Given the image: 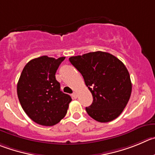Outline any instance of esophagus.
<instances>
[{
	"label": "esophagus",
	"mask_w": 155,
	"mask_h": 155,
	"mask_svg": "<svg viewBox=\"0 0 155 155\" xmlns=\"http://www.w3.org/2000/svg\"><path fill=\"white\" fill-rule=\"evenodd\" d=\"M73 97L74 98V99H76L77 98V92H74L73 93Z\"/></svg>",
	"instance_id": "obj_1"
}]
</instances>
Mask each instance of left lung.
<instances>
[{"instance_id":"8db88e82","label":"left lung","mask_w":155,"mask_h":155,"mask_svg":"<svg viewBox=\"0 0 155 155\" xmlns=\"http://www.w3.org/2000/svg\"><path fill=\"white\" fill-rule=\"evenodd\" d=\"M69 61L82 74L93 97L92 105L86 108L88 115L99 122L119 116L131 93L130 75L124 63L102 51L72 56Z\"/></svg>"}]
</instances>
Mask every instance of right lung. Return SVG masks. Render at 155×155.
I'll return each mask as SVG.
<instances>
[{
  "mask_svg": "<svg viewBox=\"0 0 155 155\" xmlns=\"http://www.w3.org/2000/svg\"><path fill=\"white\" fill-rule=\"evenodd\" d=\"M65 57L43 56L27 63L17 82V96L23 109L34 122L53 126L66 115L70 95L60 90L56 70Z\"/></svg>",
  "mask_w": 155,
  "mask_h": 155,
  "instance_id": "add662e5",
  "label": "right lung"
}]
</instances>
